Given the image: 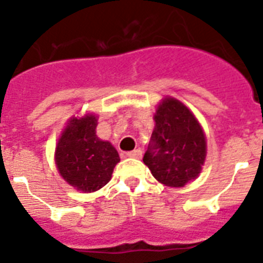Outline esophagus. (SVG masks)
Masks as SVG:
<instances>
[{
  "label": "esophagus",
  "mask_w": 263,
  "mask_h": 263,
  "mask_svg": "<svg viewBox=\"0 0 263 263\" xmlns=\"http://www.w3.org/2000/svg\"><path fill=\"white\" fill-rule=\"evenodd\" d=\"M126 157L136 158V159H141V158H142V150H139V148H136V150H133V152L126 153Z\"/></svg>",
  "instance_id": "obj_1"
}]
</instances>
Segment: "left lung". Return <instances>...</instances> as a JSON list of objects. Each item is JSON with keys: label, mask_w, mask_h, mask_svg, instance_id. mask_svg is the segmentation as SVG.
I'll return each mask as SVG.
<instances>
[{"label": "left lung", "mask_w": 263, "mask_h": 263, "mask_svg": "<svg viewBox=\"0 0 263 263\" xmlns=\"http://www.w3.org/2000/svg\"><path fill=\"white\" fill-rule=\"evenodd\" d=\"M155 127L143 163L153 176L168 187H183L199 176L206 153L200 124L185 105L164 99L154 116Z\"/></svg>", "instance_id": "left-lung-1"}]
</instances>
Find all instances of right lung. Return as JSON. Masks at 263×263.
Listing matches in <instances>:
<instances>
[{
  "mask_svg": "<svg viewBox=\"0 0 263 263\" xmlns=\"http://www.w3.org/2000/svg\"><path fill=\"white\" fill-rule=\"evenodd\" d=\"M96 116L73 117L62 133L55 153L60 175L83 192L103 188L120 162L117 150L96 136Z\"/></svg>",
  "mask_w": 263,
  "mask_h": 263,
  "instance_id": "right-lung-1",
  "label": "right lung"
}]
</instances>
